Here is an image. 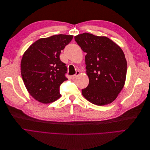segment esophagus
Segmentation results:
<instances>
[{
  "instance_id": "obj_1",
  "label": "esophagus",
  "mask_w": 150,
  "mask_h": 150,
  "mask_svg": "<svg viewBox=\"0 0 150 150\" xmlns=\"http://www.w3.org/2000/svg\"><path fill=\"white\" fill-rule=\"evenodd\" d=\"M79 74H80V72H79V71H76V73L75 74H74V75H73V79H75V78H76L78 76H79Z\"/></svg>"
}]
</instances>
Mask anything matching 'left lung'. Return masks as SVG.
I'll list each match as a JSON object with an SVG mask.
<instances>
[{
    "label": "left lung",
    "instance_id": "1",
    "mask_svg": "<svg viewBox=\"0 0 150 150\" xmlns=\"http://www.w3.org/2000/svg\"><path fill=\"white\" fill-rule=\"evenodd\" d=\"M85 55L88 86L82 90L85 99L98 105L111 103L125 83L127 62L122 49L106 37L83 33L74 37Z\"/></svg>",
    "mask_w": 150,
    "mask_h": 150
}]
</instances>
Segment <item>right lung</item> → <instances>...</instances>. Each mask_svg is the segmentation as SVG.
Instances as JSON below:
<instances>
[{"instance_id":"1","label":"right lung","mask_w":150,"mask_h":150,"mask_svg":"<svg viewBox=\"0 0 150 150\" xmlns=\"http://www.w3.org/2000/svg\"><path fill=\"white\" fill-rule=\"evenodd\" d=\"M73 37L60 34L40 38L24 52L21 76L27 91L38 101L48 104L61 96L60 86L68 79L66 64L60 60V54Z\"/></svg>"}]
</instances>
